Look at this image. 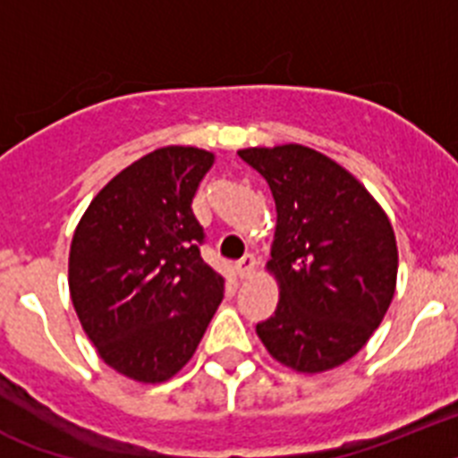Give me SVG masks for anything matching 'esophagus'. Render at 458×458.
Masks as SVG:
<instances>
[{
  "instance_id": "34e87169",
  "label": "esophagus",
  "mask_w": 458,
  "mask_h": 458,
  "mask_svg": "<svg viewBox=\"0 0 458 458\" xmlns=\"http://www.w3.org/2000/svg\"><path fill=\"white\" fill-rule=\"evenodd\" d=\"M234 272H237L240 278H251L253 272H256V258L244 256L237 265H234Z\"/></svg>"
}]
</instances>
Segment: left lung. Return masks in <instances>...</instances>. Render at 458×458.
I'll list each match as a JSON object with an SVG mask.
<instances>
[{"mask_svg": "<svg viewBox=\"0 0 458 458\" xmlns=\"http://www.w3.org/2000/svg\"><path fill=\"white\" fill-rule=\"evenodd\" d=\"M265 177L276 205L269 274L272 318L256 325L269 355L320 373L357 355L383 323L399 251L383 207L339 163L304 145L237 152Z\"/></svg>", "mask_w": 458, "mask_h": 458, "instance_id": "left-lung-1", "label": "left lung"}]
</instances>
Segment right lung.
Wrapping results in <instances>:
<instances>
[{
    "mask_svg": "<svg viewBox=\"0 0 458 458\" xmlns=\"http://www.w3.org/2000/svg\"><path fill=\"white\" fill-rule=\"evenodd\" d=\"M214 154L154 149L114 174L73 233L71 301L101 360L138 383H165L193 357L224 300L200 258L191 202Z\"/></svg>",
    "mask_w": 458,
    "mask_h": 458,
    "instance_id": "right-lung-1",
    "label": "right lung"
}]
</instances>
